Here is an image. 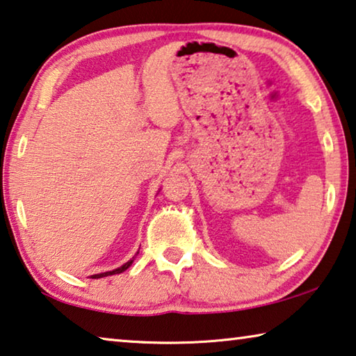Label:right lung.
Instances as JSON below:
<instances>
[{
	"label": "right lung",
	"mask_w": 356,
	"mask_h": 356,
	"mask_svg": "<svg viewBox=\"0 0 356 356\" xmlns=\"http://www.w3.org/2000/svg\"><path fill=\"white\" fill-rule=\"evenodd\" d=\"M139 255V250L136 252V255H134L131 259H129V261H127L125 264H122L120 268H117V269H114V270H107V273H101V274H93V275H90V279H99V277H107V275H112V274H120V273H123V270H127L129 266H131L133 264V261H134V258H136Z\"/></svg>",
	"instance_id": "add662e5"
}]
</instances>
